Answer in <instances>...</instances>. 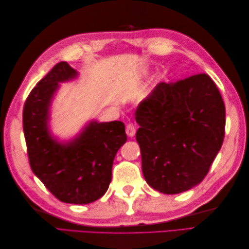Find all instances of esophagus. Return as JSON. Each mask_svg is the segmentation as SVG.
Returning a JSON list of instances; mask_svg holds the SVG:
<instances>
[{"label": "esophagus", "mask_w": 249, "mask_h": 249, "mask_svg": "<svg viewBox=\"0 0 249 249\" xmlns=\"http://www.w3.org/2000/svg\"><path fill=\"white\" fill-rule=\"evenodd\" d=\"M126 134L128 137H134L136 134V127L133 123H128L126 125Z\"/></svg>", "instance_id": "obj_1"}]
</instances>
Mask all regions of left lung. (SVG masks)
Returning a JSON list of instances; mask_svg holds the SVG:
<instances>
[{"mask_svg": "<svg viewBox=\"0 0 249 249\" xmlns=\"http://www.w3.org/2000/svg\"><path fill=\"white\" fill-rule=\"evenodd\" d=\"M136 139L146 183L162 194L199 184L223 145L226 109L206 73L160 82L139 104Z\"/></svg>", "mask_w": 249, "mask_h": 249, "instance_id": "8db88e82", "label": "left lung"}]
</instances>
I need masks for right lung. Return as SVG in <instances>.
<instances>
[{
	"label": "right lung",
	"mask_w": 249,
	"mask_h": 249,
	"mask_svg": "<svg viewBox=\"0 0 249 249\" xmlns=\"http://www.w3.org/2000/svg\"><path fill=\"white\" fill-rule=\"evenodd\" d=\"M78 72L60 62L32 89L23 107V131L32 171L62 202L87 204L102 198L112 176L116 152L127 136L123 122H91L70 143L49 134L47 120L60 82Z\"/></svg>",
	"instance_id": "add662e5"
}]
</instances>
